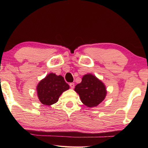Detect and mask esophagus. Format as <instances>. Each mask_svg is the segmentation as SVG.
I'll return each instance as SVG.
<instances>
[{"label":"esophagus","mask_w":148,"mask_h":148,"mask_svg":"<svg viewBox=\"0 0 148 148\" xmlns=\"http://www.w3.org/2000/svg\"><path fill=\"white\" fill-rule=\"evenodd\" d=\"M69 85H70V87L72 89H73L74 88L75 84H74V83H70V84H69Z\"/></svg>","instance_id":"esophagus-1"}]
</instances>
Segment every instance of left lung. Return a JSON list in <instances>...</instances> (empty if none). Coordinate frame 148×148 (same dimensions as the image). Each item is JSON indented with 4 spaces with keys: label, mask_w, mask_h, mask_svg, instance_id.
<instances>
[{
    "label": "left lung",
    "mask_w": 148,
    "mask_h": 148,
    "mask_svg": "<svg viewBox=\"0 0 148 148\" xmlns=\"http://www.w3.org/2000/svg\"><path fill=\"white\" fill-rule=\"evenodd\" d=\"M74 90L79 94L81 102L88 108L98 106L107 94L105 84L91 74L83 76L82 81L75 86Z\"/></svg>",
    "instance_id": "8db88e82"
}]
</instances>
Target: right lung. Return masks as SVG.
<instances>
[{
  "label": "right lung",
  "instance_id": "1",
  "mask_svg": "<svg viewBox=\"0 0 148 148\" xmlns=\"http://www.w3.org/2000/svg\"><path fill=\"white\" fill-rule=\"evenodd\" d=\"M69 89V85L63 76L50 73L37 84V93L42 104L51 106L57 102L61 94Z\"/></svg>",
  "mask_w": 148,
  "mask_h": 148
}]
</instances>
